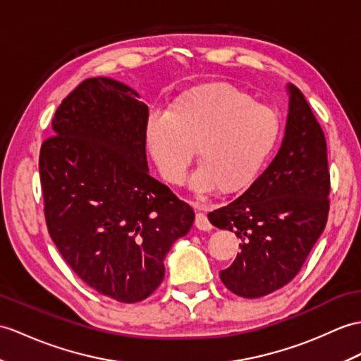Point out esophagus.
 <instances>
[{
    "mask_svg": "<svg viewBox=\"0 0 361 361\" xmlns=\"http://www.w3.org/2000/svg\"><path fill=\"white\" fill-rule=\"evenodd\" d=\"M195 226H197V229H200V231H206V232L212 229V224H211V221L207 220L206 214H203V212H198V214H197V216H195Z\"/></svg>",
    "mask_w": 361,
    "mask_h": 361,
    "instance_id": "34e87169",
    "label": "esophagus"
}]
</instances>
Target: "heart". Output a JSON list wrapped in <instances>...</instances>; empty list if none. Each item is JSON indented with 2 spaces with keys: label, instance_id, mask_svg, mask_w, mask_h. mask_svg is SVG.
Returning <instances> with one entry per match:
<instances>
[{
  "label": "heart",
  "instance_id": "b5f03b06",
  "mask_svg": "<svg viewBox=\"0 0 361 361\" xmlns=\"http://www.w3.org/2000/svg\"><path fill=\"white\" fill-rule=\"evenodd\" d=\"M274 109L254 103L245 92L214 82L184 92L164 112L146 123V146L161 177L184 180L194 157L200 164L192 184L200 192L223 195L246 189L279 140Z\"/></svg>",
  "mask_w": 361,
  "mask_h": 361
}]
</instances>
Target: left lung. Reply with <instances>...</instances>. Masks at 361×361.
Masks as SVG:
<instances>
[{
  "label": "left lung",
  "mask_w": 361,
  "mask_h": 361,
  "mask_svg": "<svg viewBox=\"0 0 361 361\" xmlns=\"http://www.w3.org/2000/svg\"><path fill=\"white\" fill-rule=\"evenodd\" d=\"M289 114L279 154L245 194L209 212L215 228L235 232L240 254L220 271L243 298L264 297L300 272L324 231L331 177L324 133L305 95L288 86Z\"/></svg>",
  "instance_id": "obj_1"
}]
</instances>
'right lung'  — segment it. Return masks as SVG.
<instances>
[{"instance_id": "obj_1", "label": "right lung", "mask_w": 361, "mask_h": 361, "mask_svg": "<svg viewBox=\"0 0 361 361\" xmlns=\"http://www.w3.org/2000/svg\"><path fill=\"white\" fill-rule=\"evenodd\" d=\"M138 98L120 81L85 80L56 109L39 152L50 237L87 286L121 303L160 286L166 254L195 220L150 177L149 107Z\"/></svg>"}]
</instances>
